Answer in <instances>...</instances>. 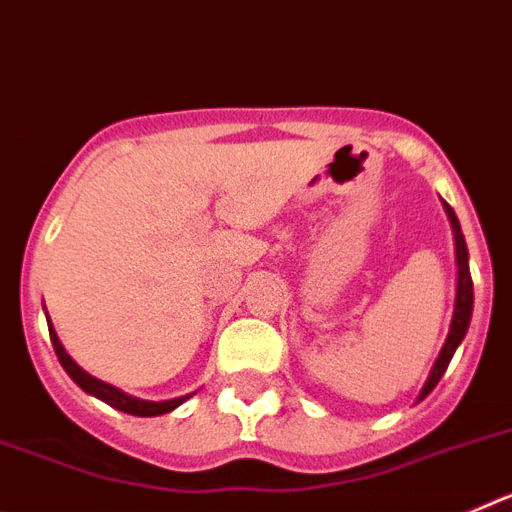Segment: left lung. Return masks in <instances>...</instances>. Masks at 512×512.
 <instances>
[{
  "mask_svg": "<svg viewBox=\"0 0 512 512\" xmlns=\"http://www.w3.org/2000/svg\"><path fill=\"white\" fill-rule=\"evenodd\" d=\"M443 210L449 215L451 230H454V246H456V302H454V315H451V325H449V336L443 341L441 354L436 356L431 366V374L425 379L423 390H420L418 402L425 400V397L431 395L433 387L438 384V379L446 374L449 369L451 356L456 354V348L461 346L464 336H467L469 330V320H472V310H474V287H472V274H469V251H467V241H464V233H461L459 217L456 212L451 210L446 202H443Z\"/></svg>",
  "mask_w": 512,
  "mask_h": 512,
  "instance_id": "8db88e82",
  "label": "left lung"
}]
</instances>
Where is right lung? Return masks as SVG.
Here are the masks:
<instances>
[{
    "label": "right lung",
    "mask_w": 512,
    "mask_h": 512,
    "mask_svg": "<svg viewBox=\"0 0 512 512\" xmlns=\"http://www.w3.org/2000/svg\"><path fill=\"white\" fill-rule=\"evenodd\" d=\"M45 320H48V330H51L53 351H56L58 361H61V366L66 369V374H69V377L74 379V382L79 384L81 390L87 392V395L107 402L110 408L122 410V413H128V415H138V418H156V415H164V413H171V410H176L179 405H182V402H187L189 397L194 395V392H189V395L174 397V400L153 402V400H140V397H133V395H128V392L117 390V387H112V384L102 382V379H97V377H92L89 372H84V369H81V366L76 364L69 354H66L63 343L58 341V333H56V328H53L51 318H48V312H45Z\"/></svg>",
    "instance_id": "obj_1"
}]
</instances>
